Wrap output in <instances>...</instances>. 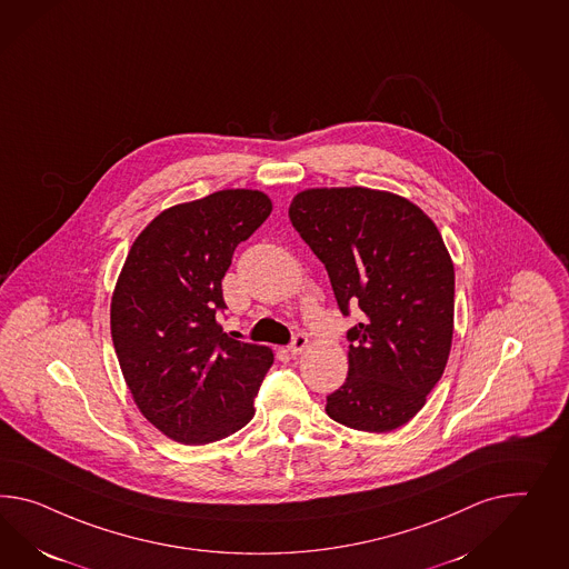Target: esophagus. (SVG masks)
Segmentation results:
<instances>
[{
    "mask_svg": "<svg viewBox=\"0 0 569 569\" xmlns=\"http://www.w3.org/2000/svg\"><path fill=\"white\" fill-rule=\"evenodd\" d=\"M307 349V335L303 332H297V335L292 336L291 345H289V352L291 355H299V352H303Z\"/></svg>",
    "mask_w": 569,
    "mask_h": 569,
    "instance_id": "esophagus-1",
    "label": "esophagus"
}]
</instances>
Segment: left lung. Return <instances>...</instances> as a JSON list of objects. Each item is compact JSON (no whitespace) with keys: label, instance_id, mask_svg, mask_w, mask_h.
<instances>
[{"label":"left lung","instance_id":"8db88e82","mask_svg":"<svg viewBox=\"0 0 569 569\" xmlns=\"http://www.w3.org/2000/svg\"><path fill=\"white\" fill-rule=\"evenodd\" d=\"M295 231L326 266L349 328V376L326 412L386 433L410 421L452 347L453 263L438 227L400 196L367 188L307 190L289 208Z\"/></svg>","mask_w":569,"mask_h":569}]
</instances>
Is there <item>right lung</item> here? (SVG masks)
<instances>
[{
    "mask_svg": "<svg viewBox=\"0 0 569 569\" xmlns=\"http://www.w3.org/2000/svg\"><path fill=\"white\" fill-rule=\"evenodd\" d=\"M262 191H214L161 212L133 241L111 301L119 367L138 408L164 436L200 446L246 427L274 361L234 340L217 316L241 241L270 217Z\"/></svg>",
    "mask_w": 569,
    "mask_h": 569,
    "instance_id": "1",
    "label": "right lung"
}]
</instances>
